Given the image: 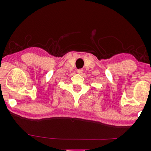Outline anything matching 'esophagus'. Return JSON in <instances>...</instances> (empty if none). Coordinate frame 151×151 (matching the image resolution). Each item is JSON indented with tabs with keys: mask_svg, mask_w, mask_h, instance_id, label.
I'll return each instance as SVG.
<instances>
[{
	"mask_svg": "<svg viewBox=\"0 0 151 151\" xmlns=\"http://www.w3.org/2000/svg\"><path fill=\"white\" fill-rule=\"evenodd\" d=\"M77 72H78L79 74H82V73L83 72V68H79V69L77 70Z\"/></svg>",
	"mask_w": 151,
	"mask_h": 151,
	"instance_id": "1",
	"label": "esophagus"
}]
</instances>
